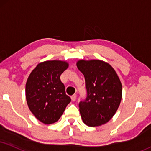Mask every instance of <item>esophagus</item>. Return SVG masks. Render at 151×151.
Masks as SVG:
<instances>
[{"label": "esophagus", "instance_id": "34e87169", "mask_svg": "<svg viewBox=\"0 0 151 151\" xmlns=\"http://www.w3.org/2000/svg\"><path fill=\"white\" fill-rule=\"evenodd\" d=\"M70 98H71L72 101H76V98H77V95H76V94H73V95L71 96V97Z\"/></svg>", "mask_w": 151, "mask_h": 151}]
</instances>
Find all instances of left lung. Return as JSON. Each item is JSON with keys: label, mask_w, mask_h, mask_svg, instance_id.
Here are the masks:
<instances>
[{"label": "left lung", "mask_w": 151, "mask_h": 151, "mask_svg": "<svg viewBox=\"0 0 151 151\" xmlns=\"http://www.w3.org/2000/svg\"><path fill=\"white\" fill-rule=\"evenodd\" d=\"M85 80L87 96L79 104L83 122L89 127L107 123L114 116L122 95V83L114 68L99 59L76 62Z\"/></svg>", "instance_id": "left-lung-1"}]
</instances>
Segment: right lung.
<instances>
[{
	"instance_id": "1",
	"label": "right lung",
	"mask_w": 151,
	"mask_h": 151,
	"mask_svg": "<svg viewBox=\"0 0 151 151\" xmlns=\"http://www.w3.org/2000/svg\"><path fill=\"white\" fill-rule=\"evenodd\" d=\"M68 66L66 61H45L39 63L28 77L25 88L27 105L42 123L57 122L70 102L60 80Z\"/></svg>"
}]
</instances>
